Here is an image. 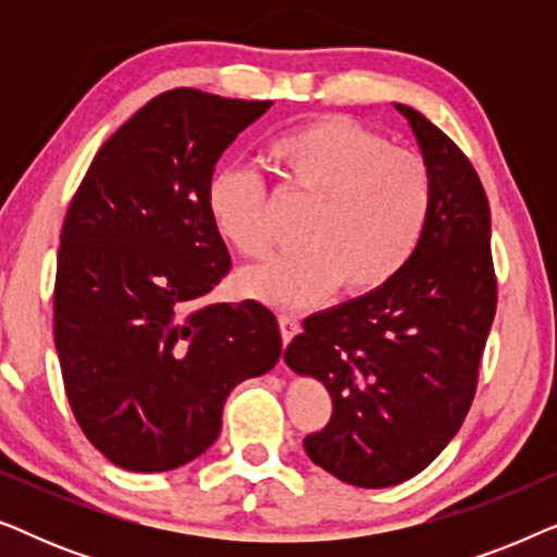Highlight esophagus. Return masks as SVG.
I'll use <instances>...</instances> for the list:
<instances>
[{"label":"esophagus","instance_id":"obj_1","mask_svg":"<svg viewBox=\"0 0 557 557\" xmlns=\"http://www.w3.org/2000/svg\"><path fill=\"white\" fill-rule=\"evenodd\" d=\"M278 326H281V339H284V345H288V342H292V339L296 337V334L301 332L299 319H296V317H288V314L278 317Z\"/></svg>","mask_w":557,"mask_h":557}]
</instances>
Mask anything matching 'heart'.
Listing matches in <instances>:
<instances>
[{"mask_svg":"<svg viewBox=\"0 0 557 557\" xmlns=\"http://www.w3.org/2000/svg\"><path fill=\"white\" fill-rule=\"evenodd\" d=\"M269 162L286 187L314 197L304 248L238 273L243 296L273 309H307L342 286L364 296L391 284L421 246L433 185L416 151L347 116L309 121L276 136ZM220 238L246 258L271 250L269 195L253 172L220 166L205 189Z\"/></svg>","mask_w":557,"mask_h":557,"instance_id":"obj_1","label":"heart"}]
</instances>
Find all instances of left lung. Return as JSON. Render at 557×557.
Wrapping results in <instances>:
<instances>
[{"label":"left lung","instance_id":"8db88e82","mask_svg":"<svg viewBox=\"0 0 557 557\" xmlns=\"http://www.w3.org/2000/svg\"><path fill=\"white\" fill-rule=\"evenodd\" d=\"M431 172L421 246L391 284L304 319L286 347L317 377L332 418L304 438L339 482L383 490L423 471L461 429L497 311L490 202L461 149L423 113L393 103Z\"/></svg>","mask_w":557,"mask_h":557}]
</instances>
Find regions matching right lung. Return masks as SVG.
I'll return each instance as SVG.
<instances>
[{
	"mask_svg": "<svg viewBox=\"0 0 557 557\" xmlns=\"http://www.w3.org/2000/svg\"><path fill=\"white\" fill-rule=\"evenodd\" d=\"M269 109L166 90L98 149L67 208L55 349L75 421L121 469L197 459L220 436L233 387L278 362V322L263 304L189 309L231 271L205 189Z\"/></svg>",
	"mask_w": 557,
	"mask_h": 557,
	"instance_id": "right-lung-1",
	"label": "right lung"
}]
</instances>
